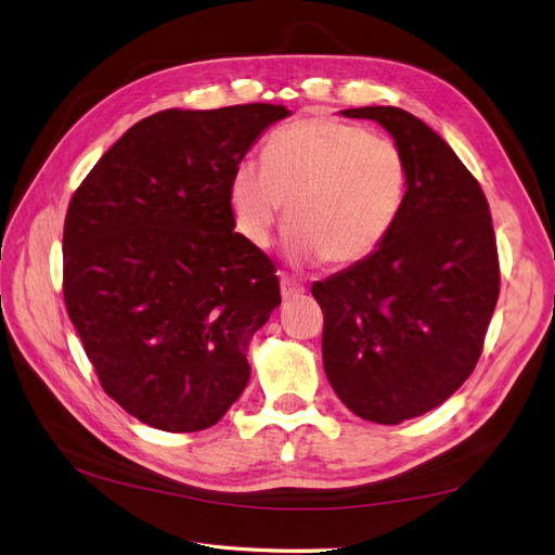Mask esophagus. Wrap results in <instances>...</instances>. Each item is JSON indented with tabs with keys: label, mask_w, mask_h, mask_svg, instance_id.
I'll list each match as a JSON object with an SVG mask.
<instances>
[{
	"label": "esophagus",
	"mask_w": 555,
	"mask_h": 555,
	"mask_svg": "<svg viewBox=\"0 0 555 555\" xmlns=\"http://www.w3.org/2000/svg\"><path fill=\"white\" fill-rule=\"evenodd\" d=\"M304 283H299L297 279H293V276H287V274H281V295H283V299H293V297H299V295H304Z\"/></svg>",
	"instance_id": "esophagus-1"
}]
</instances>
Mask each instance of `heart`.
I'll return each instance as SVG.
<instances>
[{
	"mask_svg": "<svg viewBox=\"0 0 555 555\" xmlns=\"http://www.w3.org/2000/svg\"><path fill=\"white\" fill-rule=\"evenodd\" d=\"M405 195L399 144L335 117H306L272 133L262 165L240 160L229 199L237 231L268 249L287 204L285 251L297 262L349 264L370 256Z\"/></svg>",
	"mask_w": 555,
	"mask_h": 555,
	"instance_id": "heart-1",
	"label": "heart"
}]
</instances>
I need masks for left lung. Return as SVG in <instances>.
<instances>
[{"mask_svg": "<svg viewBox=\"0 0 555 555\" xmlns=\"http://www.w3.org/2000/svg\"><path fill=\"white\" fill-rule=\"evenodd\" d=\"M343 115L388 129L408 190L367 258L312 283L324 372L351 413L399 424L444 403L474 372L499 299L496 237L478 181L420 117L395 106Z\"/></svg>", "mask_w": 555, "mask_h": 555, "instance_id": "1", "label": "left lung"}]
</instances>
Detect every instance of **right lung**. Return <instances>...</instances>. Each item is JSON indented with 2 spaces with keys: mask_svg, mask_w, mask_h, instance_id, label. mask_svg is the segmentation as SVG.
Instances as JSON below:
<instances>
[{
  "mask_svg": "<svg viewBox=\"0 0 555 555\" xmlns=\"http://www.w3.org/2000/svg\"><path fill=\"white\" fill-rule=\"evenodd\" d=\"M285 106L167 108L92 167L63 229V297L104 392L142 424H218L247 345L281 304L268 254L235 233L229 185Z\"/></svg>",
  "mask_w": 555,
  "mask_h": 555,
  "instance_id": "obj_1",
  "label": "right lung"
}]
</instances>
